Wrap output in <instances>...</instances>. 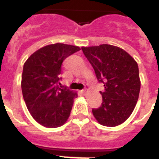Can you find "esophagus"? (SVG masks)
Segmentation results:
<instances>
[{
  "label": "esophagus",
  "mask_w": 159,
  "mask_h": 159,
  "mask_svg": "<svg viewBox=\"0 0 159 159\" xmlns=\"http://www.w3.org/2000/svg\"><path fill=\"white\" fill-rule=\"evenodd\" d=\"M82 92H83V93L84 94V95H85V94H86L87 92H88V89H87V88H86V89L83 90V91H82Z\"/></svg>",
  "instance_id": "obj_1"
}]
</instances>
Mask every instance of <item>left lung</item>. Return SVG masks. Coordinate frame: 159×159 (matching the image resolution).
Listing matches in <instances>:
<instances>
[{
    "instance_id": "obj_1",
    "label": "left lung",
    "mask_w": 159,
    "mask_h": 159,
    "mask_svg": "<svg viewBox=\"0 0 159 159\" xmlns=\"http://www.w3.org/2000/svg\"><path fill=\"white\" fill-rule=\"evenodd\" d=\"M92 64L99 82L103 83L100 92V107L92 109L94 117L105 127H116L130 116L139 95L141 81L134 59L123 48L111 44L82 47Z\"/></svg>"
}]
</instances>
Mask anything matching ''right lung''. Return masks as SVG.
I'll return each mask as SVG.
<instances>
[{"label":"right lung","mask_w":159,"mask_h":159,"mask_svg":"<svg viewBox=\"0 0 159 159\" xmlns=\"http://www.w3.org/2000/svg\"><path fill=\"white\" fill-rule=\"evenodd\" d=\"M80 50L78 46L70 44H48L32 53L24 64V100L32 117L43 127H61L69 118L78 94L60 88L58 83L64 60Z\"/></svg>","instance_id":"1"}]
</instances>
